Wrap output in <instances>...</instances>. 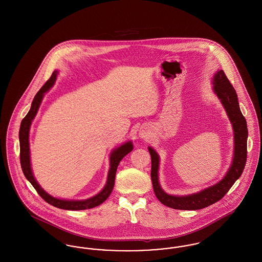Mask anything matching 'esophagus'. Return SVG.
<instances>
[{"instance_id": "esophagus-1", "label": "esophagus", "mask_w": 262, "mask_h": 262, "mask_svg": "<svg viewBox=\"0 0 262 262\" xmlns=\"http://www.w3.org/2000/svg\"><path fill=\"white\" fill-rule=\"evenodd\" d=\"M148 135H149V133L146 129H142L139 132V136L141 138H146V137H148Z\"/></svg>"}]
</instances>
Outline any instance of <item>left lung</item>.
<instances>
[{
  "mask_svg": "<svg viewBox=\"0 0 262 262\" xmlns=\"http://www.w3.org/2000/svg\"><path fill=\"white\" fill-rule=\"evenodd\" d=\"M213 92L220 99L234 130L233 161L224 178L211 187L187 195H172L163 190L159 183L160 157L156 150L148 146L151 156V180L155 195L164 205L179 210H199L219 201L243 173L247 162L248 125L241 112L236 90L227 78L223 70L217 71L212 77Z\"/></svg>",
  "mask_w": 262,
  "mask_h": 262,
  "instance_id": "obj_1",
  "label": "left lung"
}]
</instances>
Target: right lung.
<instances>
[{
  "instance_id": "obj_1",
  "label": "right lung",
  "mask_w": 262,
  "mask_h": 262,
  "mask_svg": "<svg viewBox=\"0 0 262 262\" xmlns=\"http://www.w3.org/2000/svg\"><path fill=\"white\" fill-rule=\"evenodd\" d=\"M58 74H59L58 71H54V73L51 75L48 81L38 91L37 94L35 95L34 99L31 103L30 110L28 111L27 115L21 121L20 127H19L20 165H21V169H23L25 178L36 189L39 195L51 205L61 208V209H66V210L90 209V208L98 206L109 198V195L111 194L113 188H114V185H115V177H116L117 168L121 162V160L125 157V155L128 154L132 150L134 149V145H133V142L129 140V141H126L125 143H123L119 147H116L112 150V152L110 153V168H109V172H108L106 185L99 193L95 194L94 196L83 200H61V199L54 198L48 192H46L38 184L35 177L32 173L31 162H30V148H29V130H30L32 121L34 120L35 116L37 115L39 107L41 105V102L43 100L45 93L47 91H49L51 88H53V85L55 84Z\"/></svg>"
}]
</instances>
